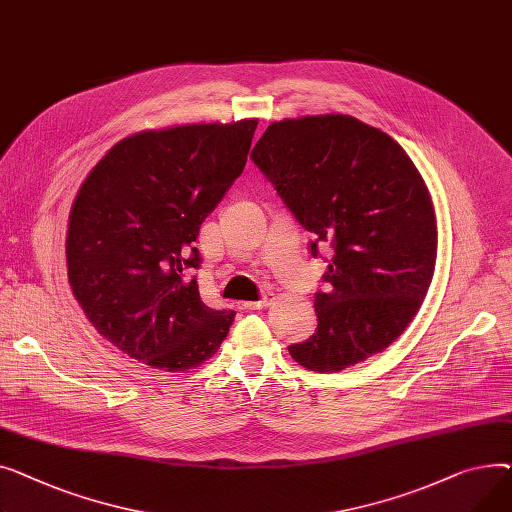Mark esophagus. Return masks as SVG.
<instances>
[{"mask_svg":"<svg viewBox=\"0 0 512 512\" xmlns=\"http://www.w3.org/2000/svg\"><path fill=\"white\" fill-rule=\"evenodd\" d=\"M273 302H275V295L273 293H264L258 299V302H248V304H244V308L246 310H262V308H268Z\"/></svg>","mask_w":512,"mask_h":512,"instance_id":"1","label":"esophagus"}]
</instances>
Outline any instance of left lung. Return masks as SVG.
Wrapping results in <instances>:
<instances>
[{
    "label": "left lung",
    "mask_w": 512,
    "mask_h": 512,
    "mask_svg": "<svg viewBox=\"0 0 512 512\" xmlns=\"http://www.w3.org/2000/svg\"><path fill=\"white\" fill-rule=\"evenodd\" d=\"M250 159L289 213L333 248L314 293L316 333L289 347L299 366L339 372L384 351L422 306L436 264L430 192L405 150L349 115L283 119Z\"/></svg>",
    "instance_id": "1"
}]
</instances>
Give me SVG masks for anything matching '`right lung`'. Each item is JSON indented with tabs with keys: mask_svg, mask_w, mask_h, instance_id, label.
<instances>
[{
	"mask_svg": "<svg viewBox=\"0 0 512 512\" xmlns=\"http://www.w3.org/2000/svg\"><path fill=\"white\" fill-rule=\"evenodd\" d=\"M258 119L140 132L88 173L70 213L68 279L109 343L167 372L200 366L233 324L208 308L192 246L202 221L242 175Z\"/></svg>",
	"mask_w": 512,
	"mask_h": 512,
	"instance_id": "1",
	"label": "right lung"
}]
</instances>
